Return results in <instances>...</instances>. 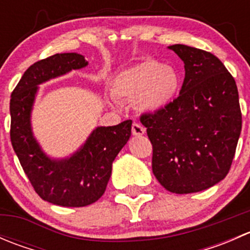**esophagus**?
I'll use <instances>...</instances> for the list:
<instances>
[{
	"mask_svg": "<svg viewBox=\"0 0 250 250\" xmlns=\"http://www.w3.org/2000/svg\"><path fill=\"white\" fill-rule=\"evenodd\" d=\"M145 128L143 125H139V123H133L132 125V133L134 137H141V135L145 134Z\"/></svg>",
	"mask_w": 250,
	"mask_h": 250,
	"instance_id": "obj_1",
	"label": "esophagus"
}]
</instances>
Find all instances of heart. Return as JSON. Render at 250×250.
Returning <instances> with one entry per match:
<instances>
[{
	"label": "heart",
	"instance_id": "heart-1",
	"mask_svg": "<svg viewBox=\"0 0 250 250\" xmlns=\"http://www.w3.org/2000/svg\"><path fill=\"white\" fill-rule=\"evenodd\" d=\"M179 89L178 71L153 59L122 70L112 82V95L116 99H137L138 107L147 113H157L169 106Z\"/></svg>",
	"mask_w": 250,
	"mask_h": 250
}]
</instances>
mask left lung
Listing matches in <instances>:
<instances>
[{"label": "left lung", "mask_w": 250, "mask_h": 250, "mask_svg": "<svg viewBox=\"0 0 250 250\" xmlns=\"http://www.w3.org/2000/svg\"><path fill=\"white\" fill-rule=\"evenodd\" d=\"M184 62L175 100L143 115L153 147L152 172L173 193L200 192L228 175L242 129L236 82L211 53L185 44L168 47Z\"/></svg>", "instance_id": "8db88e82"}]
</instances>
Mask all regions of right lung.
<instances>
[{
    "instance_id": "obj_1",
    "label": "right lung",
    "mask_w": 250,
    "mask_h": 250,
    "mask_svg": "<svg viewBox=\"0 0 250 250\" xmlns=\"http://www.w3.org/2000/svg\"><path fill=\"white\" fill-rule=\"evenodd\" d=\"M88 65L82 54L60 53L35 62L24 72L9 103L11 140L25 174L42 200L62 207H85L106 190L112 163L132 134V121L99 125L65 157L42 148L32 130L31 115L40 85Z\"/></svg>"
}]
</instances>
